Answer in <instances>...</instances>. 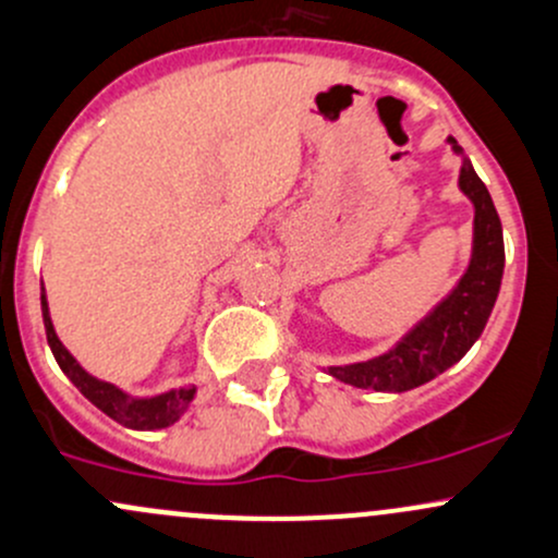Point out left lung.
<instances>
[{"mask_svg": "<svg viewBox=\"0 0 558 558\" xmlns=\"http://www.w3.org/2000/svg\"><path fill=\"white\" fill-rule=\"evenodd\" d=\"M449 144L454 146V151H462L454 138H449ZM460 190L476 205V230H473L471 267L462 275L457 289L390 353L350 366H331L328 368L331 377L363 390L366 387L379 392L412 390L447 372L481 337L500 294L506 245H502L500 216L489 190L473 171L471 160H462Z\"/></svg>", "mask_w": 558, "mask_h": 558, "instance_id": "1", "label": "left lung"}]
</instances>
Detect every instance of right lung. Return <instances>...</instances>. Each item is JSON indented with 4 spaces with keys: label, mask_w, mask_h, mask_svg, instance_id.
Segmentation results:
<instances>
[{
    "label": "right lung",
    "mask_w": 558,
    "mask_h": 558,
    "mask_svg": "<svg viewBox=\"0 0 558 558\" xmlns=\"http://www.w3.org/2000/svg\"><path fill=\"white\" fill-rule=\"evenodd\" d=\"M43 318H45L47 344H50L52 355H56L58 366L63 368V374L77 385V390L87 398V401L96 403L104 414H109V417L120 422V425L133 427V430H157V427H168L186 412L190 401L195 398V387H181V390L162 392V396L157 398H128L125 392L117 390L114 385L90 377V374L74 361L72 353L63 348L61 339L56 337L50 313H47L45 289H43Z\"/></svg>",
    "instance_id": "1"
}]
</instances>
